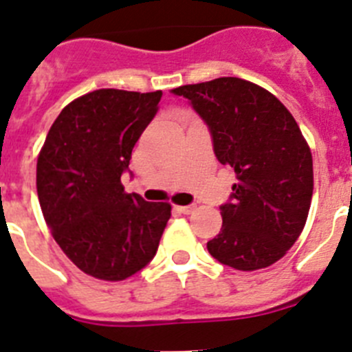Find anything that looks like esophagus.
<instances>
[{"label": "esophagus", "mask_w": 352, "mask_h": 352, "mask_svg": "<svg viewBox=\"0 0 352 352\" xmlns=\"http://www.w3.org/2000/svg\"><path fill=\"white\" fill-rule=\"evenodd\" d=\"M177 210L182 212V214H192L196 210V205H182V207H177Z\"/></svg>", "instance_id": "obj_1"}]
</instances>
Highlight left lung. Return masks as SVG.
Listing matches in <instances>:
<instances>
[{"label":"left lung","instance_id":"1","mask_svg":"<svg viewBox=\"0 0 352 352\" xmlns=\"http://www.w3.org/2000/svg\"><path fill=\"white\" fill-rule=\"evenodd\" d=\"M173 93L204 119L217 161L236 173L208 252L235 270L270 267L302 233L314 189L312 154L294 117L267 89L236 77Z\"/></svg>","mask_w":352,"mask_h":352}]
</instances>
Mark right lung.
<instances>
[{"label": "right lung", "instance_id": "add662e5", "mask_svg": "<svg viewBox=\"0 0 352 352\" xmlns=\"http://www.w3.org/2000/svg\"><path fill=\"white\" fill-rule=\"evenodd\" d=\"M161 96L121 89L84 94L63 109L38 156V199L54 240L101 280H124L147 267L172 215L170 204L128 195L121 182Z\"/></svg>", "mask_w": 352, "mask_h": 352}]
</instances>
